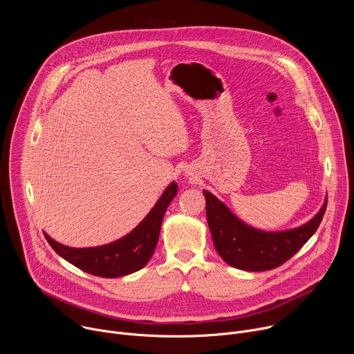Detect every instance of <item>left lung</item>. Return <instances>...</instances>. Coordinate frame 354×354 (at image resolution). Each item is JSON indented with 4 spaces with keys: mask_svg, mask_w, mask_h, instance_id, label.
Segmentation results:
<instances>
[{
    "mask_svg": "<svg viewBox=\"0 0 354 354\" xmlns=\"http://www.w3.org/2000/svg\"><path fill=\"white\" fill-rule=\"evenodd\" d=\"M213 243L230 266L246 272H265L287 262L318 230L328 196L319 212L306 224L284 231H262L239 220L213 193L203 190Z\"/></svg>",
    "mask_w": 354,
    "mask_h": 354,
    "instance_id": "8db88e82",
    "label": "left lung"
}]
</instances>
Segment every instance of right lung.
<instances>
[{
  "mask_svg": "<svg viewBox=\"0 0 354 354\" xmlns=\"http://www.w3.org/2000/svg\"><path fill=\"white\" fill-rule=\"evenodd\" d=\"M176 193L178 185L172 182L134 230L106 245L71 248L50 238L46 232L44 236L63 259L82 272L106 279L127 276L142 269L153 257L160 238L164 214Z\"/></svg>",
  "mask_w": 354,
  "mask_h": 354,
  "instance_id": "1",
  "label": "right lung"
}]
</instances>
